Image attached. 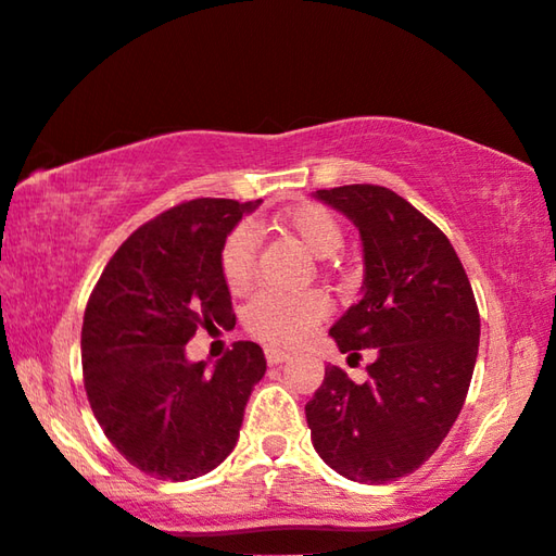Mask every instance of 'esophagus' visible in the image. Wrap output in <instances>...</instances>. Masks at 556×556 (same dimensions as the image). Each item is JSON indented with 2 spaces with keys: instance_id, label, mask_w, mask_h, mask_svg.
I'll use <instances>...</instances> for the list:
<instances>
[{
  "instance_id": "1",
  "label": "esophagus",
  "mask_w": 556,
  "mask_h": 556,
  "mask_svg": "<svg viewBox=\"0 0 556 556\" xmlns=\"http://www.w3.org/2000/svg\"><path fill=\"white\" fill-rule=\"evenodd\" d=\"M290 359V354L280 352V350H266V362L270 364V367H278V364H283Z\"/></svg>"
}]
</instances>
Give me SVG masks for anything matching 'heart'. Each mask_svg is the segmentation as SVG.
<instances>
[{"instance_id": "1", "label": "heart", "mask_w": 556, "mask_h": 556, "mask_svg": "<svg viewBox=\"0 0 556 556\" xmlns=\"http://www.w3.org/2000/svg\"><path fill=\"white\" fill-rule=\"evenodd\" d=\"M280 226L300 239L307 251L317 258H327L342 249L344 233L330 208L320 204H300L280 214ZM253 268H256V233L251 226H239L229 233L222 249V273L226 286L231 290H243L251 283ZM327 313L323 295H280L261 293L245 305L243 325L258 340L276 344V348H290L311 332Z\"/></svg>"}]
</instances>
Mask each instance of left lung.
Segmentation results:
<instances>
[{"mask_svg":"<svg viewBox=\"0 0 556 556\" xmlns=\"http://www.w3.org/2000/svg\"><path fill=\"white\" fill-rule=\"evenodd\" d=\"M357 226L362 298L330 338L348 362L375 352L357 384L327 367L305 406L320 458L354 483L381 485L424 466L466 402L480 342V315L463 263L439 226L404 197L377 185L313 194Z\"/></svg>","mask_w":556,"mask_h":556,"instance_id":"obj_1","label":"left lung"}]
</instances>
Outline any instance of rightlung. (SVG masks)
I'll return each instance as SVG.
<instances>
[{"label":"right lung","instance_id":"obj_1","mask_svg":"<svg viewBox=\"0 0 556 556\" xmlns=\"http://www.w3.org/2000/svg\"><path fill=\"white\" fill-rule=\"evenodd\" d=\"M256 202L192 199L140 226L100 276L80 332L90 408L123 456L160 480H192L233 451L253 387L256 342L206 369L185 344L197 327H233L222 249Z\"/></svg>","mask_w":556,"mask_h":556}]
</instances>
